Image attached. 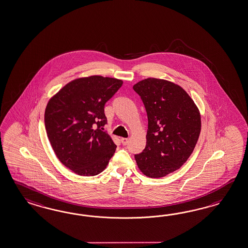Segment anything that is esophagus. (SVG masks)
I'll return each instance as SVG.
<instances>
[{"instance_id": "34e87169", "label": "esophagus", "mask_w": 248, "mask_h": 248, "mask_svg": "<svg viewBox=\"0 0 248 248\" xmlns=\"http://www.w3.org/2000/svg\"><path fill=\"white\" fill-rule=\"evenodd\" d=\"M121 143H122V145H124V146H126L127 144V142H128V139L127 138H121Z\"/></svg>"}]
</instances>
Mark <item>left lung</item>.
Instances as JSON below:
<instances>
[{
    "label": "left lung",
    "mask_w": 248,
    "mask_h": 248,
    "mask_svg": "<svg viewBox=\"0 0 248 248\" xmlns=\"http://www.w3.org/2000/svg\"><path fill=\"white\" fill-rule=\"evenodd\" d=\"M146 108L148 128L143 152L135 155L140 171L161 178L176 171L197 144L202 128L196 104L181 86L147 78L133 86Z\"/></svg>",
    "instance_id": "1"
}]
</instances>
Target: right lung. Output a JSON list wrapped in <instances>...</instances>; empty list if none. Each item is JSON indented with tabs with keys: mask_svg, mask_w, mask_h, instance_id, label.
Listing matches in <instances>:
<instances>
[{
	"mask_svg": "<svg viewBox=\"0 0 248 248\" xmlns=\"http://www.w3.org/2000/svg\"><path fill=\"white\" fill-rule=\"evenodd\" d=\"M123 82L101 76L78 78L65 84L47 102L45 127L59 161L82 176L102 172L117 146L103 127L105 103Z\"/></svg>",
	"mask_w": 248,
	"mask_h": 248,
	"instance_id": "1",
	"label": "right lung"
}]
</instances>
